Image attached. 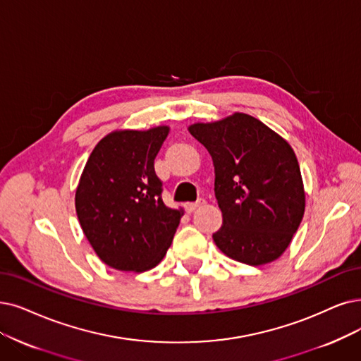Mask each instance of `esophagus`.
Masks as SVG:
<instances>
[{"label": "esophagus", "mask_w": 361, "mask_h": 361, "mask_svg": "<svg viewBox=\"0 0 361 361\" xmlns=\"http://www.w3.org/2000/svg\"><path fill=\"white\" fill-rule=\"evenodd\" d=\"M204 204H206V200L200 198L198 201H195V203H186V204H185V209H186V212L191 213V212H194L195 209H198V207H201V206H204Z\"/></svg>", "instance_id": "esophagus-1"}]
</instances>
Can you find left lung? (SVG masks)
Instances as JSON below:
<instances>
[{
	"label": "left lung",
	"instance_id": "left-lung-1",
	"mask_svg": "<svg viewBox=\"0 0 361 361\" xmlns=\"http://www.w3.org/2000/svg\"><path fill=\"white\" fill-rule=\"evenodd\" d=\"M188 132L203 143L214 167L222 226L219 250L252 267L279 259L305 212V190L290 143L252 115L234 112Z\"/></svg>",
	"mask_w": 361,
	"mask_h": 361
}]
</instances>
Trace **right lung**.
Returning <instances> with one entry per match:
<instances>
[{
	"mask_svg": "<svg viewBox=\"0 0 361 361\" xmlns=\"http://www.w3.org/2000/svg\"><path fill=\"white\" fill-rule=\"evenodd\" d=\"M169 126L120 128L97 142L80 176L75 210L100 261L118 271L143 272L166 256L183 209L163 203L154 160Z\"/></svg>",
	"mask_w": 361,
	"mask_h": 361,
	"instance_id": "add662e5",
	"label": "right lung"
}]
</instances>
